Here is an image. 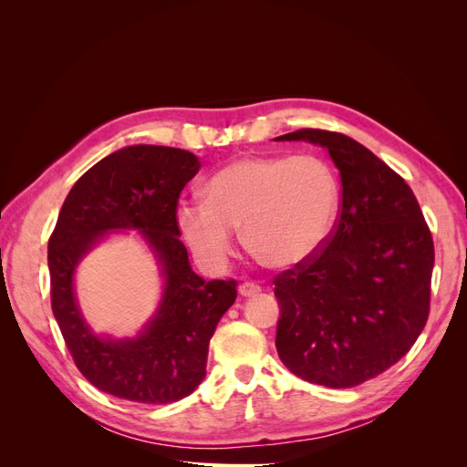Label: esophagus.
<instances>
[{
  "label": "esophagus",
  "mask_w": 467,
  "mask_h": 467,
  "mask_svg": "<svg viewBox=\"0 0 467 467\" xmlns=\"http://www.w3.org/2000/svg\"><path fill=\"white\" fill-rule=\"evenodd\" d=\"M261 292V286L255 285V282H244L242 286H239V294L242 296H257Z\"/></svg>",
  "instance_id": "1"
}]
</instances>
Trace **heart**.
<instances>
[{
  "mask_svg": "<svg viewBox=\"0 0 467 467\" xmlns=\"http://www.w3.org/2000/svg\"><path fill=\"white\" fill-rule=\"evenodd\" d=\"M341 204V182L319 155H271L230 163L210 179L206 201L182 202L179 225L196 257L222 265L235 228L275 268L314 257L327 242Z\"/></svg>",
  "mask_w": 467,
  "mask_h": 467,
  "instance_id": "obj_1",
  "label": "heart"
}]
</instances>
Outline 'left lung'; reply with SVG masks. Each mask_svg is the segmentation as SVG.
<instances>
[{
	"label": "left lung",
	"instance_id": "1",
	"mask_svg": "<svg viewBox=\"0 0 467 467\" xmlns=\"http://www.w3.org/2000/svg\"><path fill=\"white\" fill-rule=\"evenodd\" d=\"M276 140L327 148L343 185L327 242L273 278L278 357L312 384L355 388L405 357L425 329L432 234L405 179L357 140L319 129Z\"/></svg>",
	"mask_w": 467,
	"mask_h": 467
}]
</instances>
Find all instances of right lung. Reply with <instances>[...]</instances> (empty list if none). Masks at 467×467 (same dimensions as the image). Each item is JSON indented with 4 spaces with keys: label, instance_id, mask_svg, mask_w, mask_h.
Segmentation results:
<instances>
[{
    "label": "right lung",
    "instance_id": "right-lung-1",
    "mask_svg": "<svg viewBox=\"0 0 467 467\" xmlns=\"http://www.w3.org/2000/svg\"><path fill=\"white\" fill-rule=\"evenodd\" d=\"M194 153L167 146H129L95 163L66 196L48 239L52 312L78 370L120 400L146 405L191 395L206 374L208 343L235 302L237 282L194 275L179 235L181 191L199 173ZM138 227L166 275L161 312L136 339H99L78 314L73 271L109 229Z\"/></svg>",
    "mask_w": 467,
    "mask_h": 467
}]
</instances>
